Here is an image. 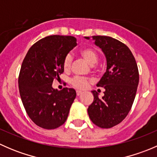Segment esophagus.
I'll list each match as a JSON object with an SVG mask.
<instances>
[{
	"label": "esophagus",
	"mask_w": 157,
	"mask_h": 157,
	"mask_svg": "<svg viewBox=\"0 0 157 157\" xmlns=\"http://www.w3.org/2000/svg\"><path fill=\"white\" fill-rule=\"evenodd\" d=\"M82 94V92L80 91V90H77V96H80V95Z\"/></svg>",
	"instance_id": "34e87169"
}]
</instances>
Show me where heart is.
Returning a JSON list of instances; mask_svg holds the SVG:
<instances>
[{
    "label": "heart",
    "mask_w": 157,
    "mask_h": 157,
    "mask_svg": "<svg viewBox=\"0 0 157 157\" xmlns=\"http://www.w3.org/2000/svg\"><path fill=\"white\" fill-rule=\"evenodd\" d=\"M80 54L88 63L91 64V67L93 71H96L99 68L96 62L99 59V55L95 49L92 48H83L80 51ZM73 58L71 54H67L65 55L63 60V67L65 71H68L71 68L72 64ZM90 83V80L88 77H80V76H75L71 80V84L74 88L79 90L86 89Z\"/></svg>",
    "instance_id": "heart-1"
}]
</instances>
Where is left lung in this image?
Segmentation results:
<instances>
[{"mask_svg":"<svg viewBox=\"0 0 157 157\" xmlns=\"http://www.w3.org/2000/svg\"><path fill=\"white\" fill-rule=\"evenodd\" d=\"M93 39L106 57L107 69L97 84L105 89L104 96L100 99L96 91L92 92L94 99L87 112L93 124L110 128L121 123L132 107L139 83L138 68L124 43L109 36H94Z\"/></svg>","mask_w":157,"mask_h":157,"instance_id":"8db88e82","label":"left lung"}]
</instances>
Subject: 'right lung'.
<instances>
[{
	"mask_svg": "<svg viewBox=\"0 0 157 157\" xmlns=\"http://www.w3.org/2000/svg\"><path fill=\"white\" fill-rule=\"evenodd\" d=\"M70 36H49L36 42L23 59L18 77L20 97L30 119L39 127L55 129L67 120L76 98L72 88H52L64 72L63 60L77 45Z\"/></svg>",
	"mask_w": 157,
	"mask_h": 157,
	"instance_id": "right-lung-1",
	"label": "right lung"
}]
</instances>
